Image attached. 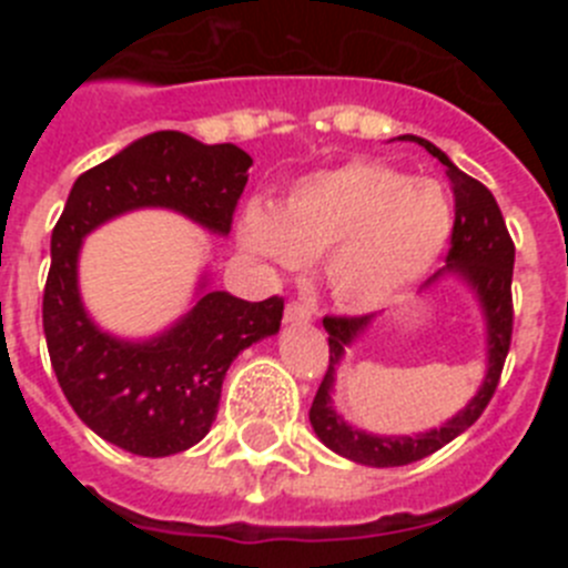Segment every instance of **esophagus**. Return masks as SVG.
<instances>
[{"mask_svg": "<svg viewBox=\"0 0 568 568\" xmlns=\"http://www.w3.org/2000/svg\"><path fill=\"white\" fill-rule=\"evenodd\" d=\"M284 321L287 324H310L313 321V310L307 304H301V301H290L287 310H284Z\"/></svg>", "mask_w": 568, "mask_h": 568, "instance_id": "obj_1", "label": "esophagus"}]
</instances>
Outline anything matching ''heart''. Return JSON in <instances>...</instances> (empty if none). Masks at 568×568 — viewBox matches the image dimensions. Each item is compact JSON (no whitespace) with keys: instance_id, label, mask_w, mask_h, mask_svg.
Listing matches in <instances>:
<instances>
[{"instance_id":"1","label":"heart","mask_w":568,"mask_h":568,"mask_svg":"<svg viewBox=\"0 0 568 568\" xmlns=\"http://www.w3.org/2000/svg\"><path fill=\"white\" fill-rule=\"evenodd\" d=\"M239 241L278 267L318 258L346 307H378L433 267L453 233V204L429 179L349 162L301 179L273 210L250 204Z\"/></svg>"}]
</instances>
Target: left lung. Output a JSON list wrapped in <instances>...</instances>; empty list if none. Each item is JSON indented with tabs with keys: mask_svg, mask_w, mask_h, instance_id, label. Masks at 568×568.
I'll return each instance as SVG.
<instances>
[{
	"mask_svg": "<svg viewBox=\"0 0 568 568\" xmlns=\"http://www.w3.org/2000/svg\"><path fill=\"white\" fill-rule=\"evenodd\" d=\"M400 139L404 142H418L426 153H433L444 164L446 175L453 182V250L446 255V267L429 275L420 290H429L444 275H455V278H460L471 290L486 324V375L480 381L478 393L471 395L469 404L458 409L444 426H435V429H426V433L418 435L366 433V429L346 424L335 413L333 386L335 369L341 366L346 346L366 333V327L375 321V313L353 315V318L349 315H327L324 329L329 333V366L324 381H321L318 393H315L313 406H310V424H313L321 444L333 449L335 455L355 460V464L378 466V469L381 466L415 464V460L426 458V455L438 453L440 446L455 440L460 433H466L480 418V413H484L495 389H498L511 341V267H515V244H511L509 233H506L504 215H500L495 195L484 184L475 182L471 175H466L464 170L455 168L449 162V155L435 148L433 142H426L420 135H400Z\"/></svg>",
	"mask_w": 568,
	"mask_h": 568,
	"instance_id": "1",
	"label": "left lung"
}]
</instances>
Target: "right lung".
<instances>
[{"instance_id":"1","label":"right lung","mask_w":568,"mask_h":568,"mask_svg":"<svg viewBox=\"0 0 568 568\" xmlns=\"http://www.w3.org/2000/svg\"><path fill=\"white\" fill-rule=\"evenodd\" d=\"M250 164L235 144H202L179 130H159L79 175L53 227L42 301L50 364L73 413L124 453L168 458L199 444L219 413L230 364L241 349L278 333L284 301L235 298L210 290L204 275L193 307L164 333L119 338L84 310V235L144 207L173 210L227 235Z\"/></svg>"}]
</instances>
